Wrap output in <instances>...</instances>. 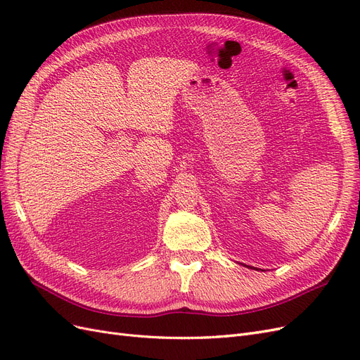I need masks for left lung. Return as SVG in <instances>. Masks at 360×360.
<instances>
[{"label":"left lung","mask_w":360,"mask_h":360,"mask_svg":"<svg viewBox=\"0 0 360 360\" xmlns=\"http://www.w3.org/2000/svg\"><path fill=\"white\" fill-rule=\"evenodd\" d=\"M248 267H249V269H255V267H250V266H248ZM255 270H258V269H255Z\"/></svg>","instance_id":"1"}]
</instances>
